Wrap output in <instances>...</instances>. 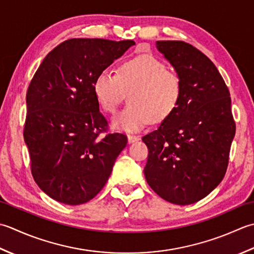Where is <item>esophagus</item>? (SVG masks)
Here are the masks:
<instances>
[{
	"label": "esophagus",
	"instance_id": "obj_1",
	"mask_svg": "<svg viewBox=\"0 0 254 254\" xmlns=\"http://www.w3.org/2000/svg\"><path fill=\"white\" fill-rule=\"evenodd\" d=\"M127 138H128V142H129V143H131V142H134V141H138V140H139V137H138V136H133V134H128Z\"/></svg>",
	"mask_w": 254,
	"mask_h": 254
}]
</instances>
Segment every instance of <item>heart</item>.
<instances>
[{
	"label": "heart",
	"mask_w": 254,
	"mask_h": 254,
	"mask_svg": "<svg viewBox=\"0 0 254 254\" xmlns=\"http://www.w3.org/2000/svg\"><path fill=\"white\" fill-rule=\"evenodd\" d=\"M100 106L114 113L128 93V104L112 120L116 130L137 132L151 122L172 114L182 97L181 76L153 55H140L124 62L117 73L103 70L93 84Z\"/></svg>",
	"instance_id": "obj_1"
}]
</instances>
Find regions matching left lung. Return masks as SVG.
<instances>
[{
	"instance_id": "1",
	"label": "left lung",
	"mask_w": 254,
	"mask_h": 254,
	"mask_svg": "<svg viewBox=\"0 0 254 254\" xmlns=\"http://www.w3.org/2000/svg\"><path fill=\"white\" fill-rule=\"evenodd\" d=\"M156 46L181 76L183 91L175 111L142 137L149 150L144 177L163 199L194 204L225 177L236 133L230 93L215 64L192 45L159 40Z\"/></svg>"
}]
</instances>
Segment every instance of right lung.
<instances>
[{"instance_id":"add662e5","label":"right lung","mask_w":254,"mask_h":254,"mask_svg":"<svg viewBox=\"0 0 254 254\" xmlns=\"http://www.w3.org/2000/svg\"><path fill=\"white\" fill-rule=\"evenodd\" d=\"M136 45L133 40L73 38L41 62L26 94L24 140L35 182L66 205L91 200L104 188L127 144L108 133L93 84L100 72Z\"/></svg>"}]
</instances>
